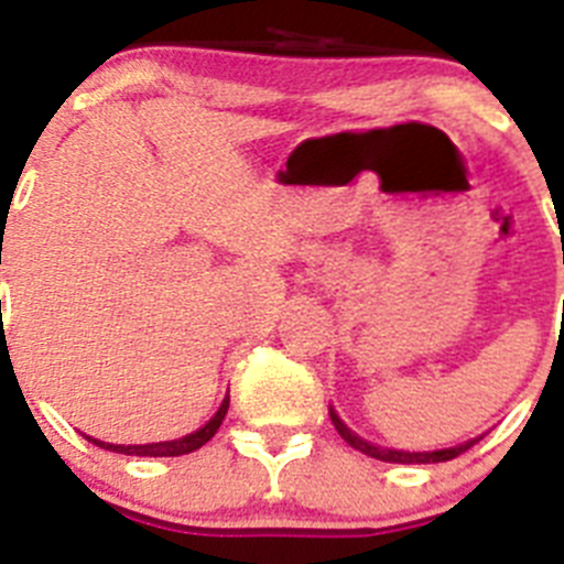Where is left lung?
Returning a JSON list of instances; mask_svg holds the SVG:
<instances>
[{
    "instance_id": "obj_1",
    "label": "left lung",
    "mask_w": 564,
    "mask_h": 564,
    "mask_svg": "<svg viewBox=\"0 0 564 564\" xmlns=\"http://www.w3.org/2000/svg\"><path fill=\"white\" fill-rule=\"evenodd\" d=\"M330 421L336 426L338 435L350 443L352 449L364 452V455L376 457V460L383 463H443V460H455L457 455H463L466 449H471L480 437H471L466 443H457V446H449V449H437V452H398V449H383V446H376V443H367L364 437H358L356 432L336 415V410H330Z\"/></svg>"
}]
</instances>
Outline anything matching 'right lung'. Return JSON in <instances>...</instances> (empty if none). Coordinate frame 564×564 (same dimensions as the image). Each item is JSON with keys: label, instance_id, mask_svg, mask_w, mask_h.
<instances>
[{"label": "right lung", "instance_id": "1", "mask_svg": "<svg viewBox=\"0 0 564 564\" xmlns=\"http://www.w3.org/2000/svg\"><path fill=\"white\" fill-rule=\"evenodd\" d=\"M228 412V395L226 401L220 403V410H217V415L212 417V421L206 423V426H200L197 432H192V435L186 437H177V441H163V443H143V446H118V443H104V441H96V437H89V443H96V446H101V449H109V452H118V455H134V457H177V455H188V452L200 449V446H206L208 441H212L214 435H217V430H220L223 417H226Z\"/></svg>", "mask_w": 564, "mask_h": 564}]
</instances>
